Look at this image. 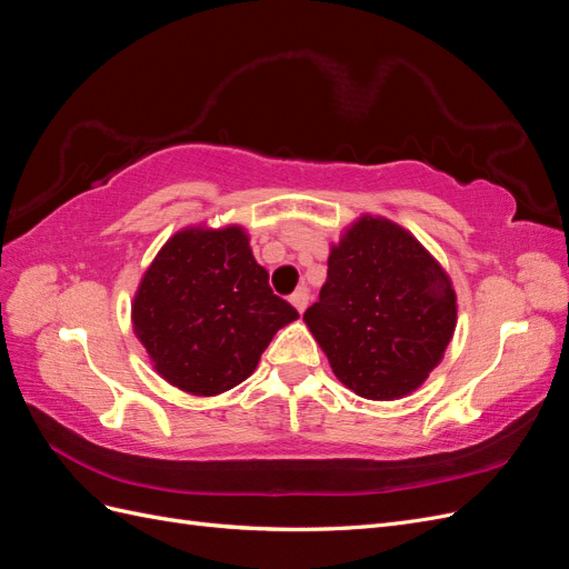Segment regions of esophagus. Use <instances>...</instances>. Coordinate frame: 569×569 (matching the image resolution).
<instances>
[{
  "mask_svg": "<svg viewBox=\"0 0 569 569\" xmlns=\"http://www.w3.org/2000/svg\"><path fill=\"white\" fill-rule=\"evenodd\" d=\"M289 303L295 306L299 313H303V311H306V306H308V291H306V289H297L295 295L289 297Z\"/></svg>",
  "mask_w": 569,
  "mask_h": 569,
  "instance_id": "1",
  "label": "esophagus"
}]
</instances>
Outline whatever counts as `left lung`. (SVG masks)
Wrapping results in <instances>:
<instances>
[{
    "label": "left lung",
    "mask_w": 569,
    "mask_h": 569,
    "mask_svg": "<svg viewBox=\"0 0 569 569\" xmlns=\"http://www.w3.org/2000/svg\"><path fill=\"white\" fill-rule=\"evenodd\" d=\"M339 380L391 401L418 389L456 330L449 278L416 237L363 218L332 249L320 299L303 313Z\"/></svg>",
    "instance_id": "8db88e82"
}]
</instances>
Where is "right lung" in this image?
Returning <instances> with one entry per match:
<instances>
[{"label": "right lung", "instance_id": "right-lung-1", "mask_svg": "<svg viewBox=\"0 0 569 569\" xmlns=\"http://www.w3.org/2000/svg\"><path fill=\"white\" fill-rule=\"evenodd\" d=\"M297 318V308L272 295L239 228L168 239L132 303L134 332L153 368L199 396L244 382L274 332Z\"/></svg>", "mask_w": 569, "mask_h": 569}]
</instances>
